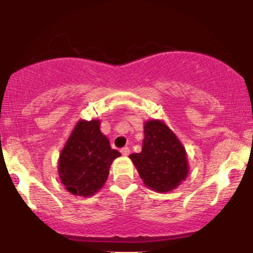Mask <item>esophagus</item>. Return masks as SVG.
<instances>
[{
  "instance_id": "34e87169",
  "label": "esophagus",
  "mask_w": 253,
  "mask_h": 253,
  "mask_svg": "<svg viewBox=\"0 0 253 253\" xmlns=\"http://www.w3.org/2000/svg\"><path fill=\"white\" fill-rule=\"evenodd\" d=\"M130 153V150L128 147H124V149H121V155L123 156H128Z\"/></svg>"
}]
</instances>
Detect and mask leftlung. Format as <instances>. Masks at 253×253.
Returning <instances> with one entry per match:
<instances>
[{"instance_id": "8db88e82", "label": "left lung", "mask_w": 253, "mask_h": 253, "mask_svg": "<svg viewBox=\"0 0 253 253\" xmlns=\"http://www.w3.org/2000/svg\"><path fill=\"white\" fill-rule=\"evenodd\" d=\"M146 187L168 193L187 178V152L175 133L161 120L144 125L143 149L129 156Z\"/></svg>"}]
</instances>
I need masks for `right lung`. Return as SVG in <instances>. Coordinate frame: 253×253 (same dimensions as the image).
<instances>
[{
  "instance_id": "1",
  "label": "right lung",
  "mask_w": 253,
  "mask_h": 253,
  "mask_svg": "<svg viewBox=\"0 0 253 253\" xmlns=\"http://www.w3.org/2000/svg\"><path fill=\"white\" fill-rule=\"evenodd\" d=\"M120 156L101 133L100 120H80L60 152V181L74 195L92 196L103 187L110 164Z\"/></svg>"
}]
</instances>
